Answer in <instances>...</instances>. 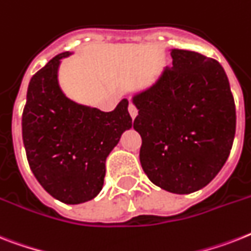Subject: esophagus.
Wrapping results in <instances>:
<instances>
[{"label":"esophagus","mask_w":251,"mask_h":251,"mask_svg":"<svg viewBox=\"0 0 251 251\" xmlns=\"http://www.w3.org/2000/svg\"><path fill=\"white\" fill-rule=\"evenodd\" d=\"M129 113H130V116H131L132 120L135 119L136 115H138V109H136L135 105H134V104L129 105Z\"/></svg>","instance_id":"1"}]
</instances>
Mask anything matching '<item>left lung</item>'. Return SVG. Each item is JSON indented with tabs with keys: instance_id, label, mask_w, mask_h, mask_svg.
Here are the masks:
<instances>
[{
	"instance_id": "8db88e82",
	"label": "left lung",
	"mask_w": 251,
	"mask_h": 251,
	"mask_svg": "<svg viewBox=\"0 0 251 251\" xmlns=\"http://www.w3.org/2000/svg\"><path fill=\"white\" fill-rule=\"evenodd\" d=\"M173 67L132 97L139 158L153 184L196 192L221 172L236 131V107L223 67L199 52L173 49Z\"/></svg>"
}]
</instances>
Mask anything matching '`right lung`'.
<instances>
[{
  "label": "right lung",
  "mask_w": 251,
  "mask_h": 251,
  "mask_svg": "<svg viewBox=\"0 0 251 251\" xmlns=\"http://www.w3.org/2000/svg\"><path fill=\"white\" fill-rule=\"evenodd\" d=\"M56 55L30 78L22 117L29 168L45 191L64 203L93 200L103 188L105 158L132 126L122 99L112 112L86 107L64 95Z\"/></svg>",
  "instance_id": "1"
}]
</instances>
